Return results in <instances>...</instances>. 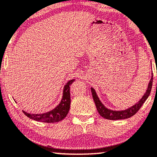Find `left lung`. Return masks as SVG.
<instances>
[{"mask_svg": "<svg viewBox=\"0 0 157 157\" xmlns=\"http://www.w3.org/2000/svg\"><path fill=\"white\" fill-rule=\"evenodd\" d=\"M152 82H153V73H152V76L150 82L148 85V89L144 95L142 97L141 100L136 104L133 105L132 107L128 108V109L125 110H120V111H115V110H111L106 108L103 104L100 102L99 98H98L97 94H96L95 90L93 87H91V92L93 94V98L94 100V102L95 103V106L97 108V110L99 114L103 118L105 119H108V120H121V119H126L130 117L133 116L138 112L144 102L147 100V99L149 97L150 93H151V87H152Z\"/></svg>", "mask_w": 157, "mask_h": 157, "instance_id": "left-lung-1", "label": "left lung"}]
</instances>
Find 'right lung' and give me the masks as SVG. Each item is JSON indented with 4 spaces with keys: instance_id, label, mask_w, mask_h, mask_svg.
I'll use <instances>...</instances> for the list:
<instances>
[{
    "instance_id": "right-lung-1",
    "label": "right lung",
    "mask_w": 157,
    "mask_h": 157,
    "mask_svg": "<svg viewBox=\"0 0 157 157\" xmlns=\"http://www.w3.org/2000/svg\"><path fill=\"white\" fill-rule=\"evenodd\" d=\"M75 80H71L64 87L63 96L60 103L51 111L42 114H30L23 110V113L29 118L44 123H56L61 121L67 115L70 108V85Z\"/></svg>"
}]
</instances>
